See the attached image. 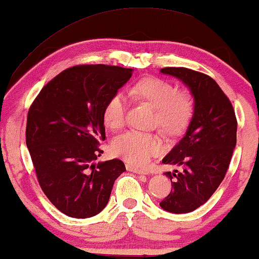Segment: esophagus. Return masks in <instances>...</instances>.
<instances>
[{
    "label": "esophagus",
    "mask_w": 259,
    "mask_h": 259,
    "mask_svg": "<svg viewBox=\"0 0 259 259\" xmlns=\"http://www.w3.org/2000/svg\"><path fill=\"white\" fill-rule=\"evenodd\" d=\"M126 168H127V171L133 172V173H138V175H147V173L145 172V171H143V169H139V168L134 167V166H132V165H127Z\"/></svg>",
    "instance_id": "34e87169"
}]
</instances>
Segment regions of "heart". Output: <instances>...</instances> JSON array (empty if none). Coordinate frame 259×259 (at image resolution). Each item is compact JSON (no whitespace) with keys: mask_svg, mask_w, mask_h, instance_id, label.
Wrapping results in <instances>:
<instances>
[{"mask_svg":"<svg viewBox=\"0 0 259 259\" xmlns=\"http://www.w3.org/2000/svg\"><path fill=\"white\" fill-rule=\"evenodd\" d=\"M130 94L157 109L155 125L167 136H178L189 125L193 113L192 98L185 92H178L169 81L144 77L131 87ZM102 118L109 130L121 128L126 118V100L122 94L116 93L108 99ZM161 150L162 141L157 134L137 131L126 132L112 144L113 154L138 167L146 166Z\"/></svg>","mask_w":259,"mask_h":259,"instance_id":"heart-1","label":"heart"}]
</instances>
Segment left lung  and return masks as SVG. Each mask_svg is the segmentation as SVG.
<instances>
[{
  "mask_svg": "<svg viewBox=\"0 0 259 259\" xmlns=\"http://www.w3.org/2000/svg\"><path fill=\"white\" fill-rule=\"evenodd\" d=\"M160 72L182 81L194 100L185 136L162 159L164 164L183 166V171L165 173L173 189L160 206L172 213H189L206 203L224 179L237 143L236 114L208 75L184 67H166Z\"/></svg>",
  "mask_w": 259,
  "mask_h": 259,
  "instance_id": "8db88e82",
  "label": "left lung"
}]
</instances>
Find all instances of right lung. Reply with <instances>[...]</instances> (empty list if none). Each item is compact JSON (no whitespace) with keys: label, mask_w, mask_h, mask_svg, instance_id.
I'll return each mask as SVG.
<instances>
[{"label":"right lung","mask_w":259,"mask_h":259,"mask_svg":"<svg viewBox=\"0 0 259 259\" xmlns=\"http://www.w3.org/2000/svg\"><path fill=\"white\" fill-rule=\"evenodd\" d=\"M132 68L81 65L49 81L31 104L26 143L42 191L69 217L104 210L115 179L126 171L119 159L97 161L106 139L102 112Z\"/></svg>","instance_id":"1"}]
</instances>
